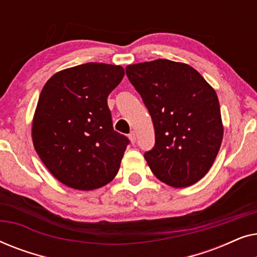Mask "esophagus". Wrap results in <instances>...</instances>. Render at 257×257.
Masks as SVG:
<instances>
[{
  "instance_id": "1",
  "label": "esophagus",
  "mask_w": 257,
  "mask_h": 257,
  "mask_svg": "<svg viewBox=\"0 0 257 257\" xmlns=\"http://www.w3.org/2000/svg\"><path fill=\"white\" fill-rule=\"evenodd\" d=\"M128 138H130V140H131V143H132V144H135V143H136V140H137L136 132H135V131H132L131 133H130V135H128Z\"/></svg>"
}]
</instances>
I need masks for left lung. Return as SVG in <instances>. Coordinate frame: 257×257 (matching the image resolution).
<instances>
[{
  "mask_svg": "<svg viewBox=\"0 0 257 257\" xmlns=\"http://www.w3.org/2000/svg\"><path fill=\"white\" fill-rule=\"evenodd\" d=\"M154 125L156 144L144 157L168 186L187 187L205 177L223 137L215 90L185 63L168 59L126 66Z\"/></svg>",
  "mask_w": 257,
  "mask_h": 257,
  "instance_id": "obj_1",
  "label": "left lung"
}]
</instances>
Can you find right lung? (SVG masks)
<instances>
[{
  "mask_svg": "<svg viewBox=\"0 0 257 257\" xmlns=\"http://www.w3.org/2000/svg\"><path fill=\"white\" fill-rule=\"evenodd\" d=\"M120 65L86 63L45 83L33 120V143L50 173L68 187L91 191L117 175L130 140L115 132L107 97Z\"/></svg>",
  "mask_w": 257,
  "mask_h": 257,
  "instance_id": "add662e5",
  "label": "right lung"
}]
</instances>
